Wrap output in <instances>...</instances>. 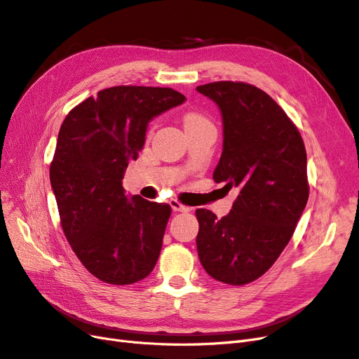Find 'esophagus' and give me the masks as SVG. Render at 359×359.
Wrapping results in <instances>:
<instances>
[{"instance_id":"1","label":"esophagus","mask_w":359,"mask_h":359,"mask_svg":"<svg viewBox=\"0 0 359 359\" xmlns=\"http://www.w3.org/2000/svg\"><path fill=\"white\" fill-rule=\"evenodd\" d=\"M170 206H172V210L175 211V212H189V211H190L189 206L182 205V203L178 202V201H172V202H170Z\"/></svg>"}]
</instances>
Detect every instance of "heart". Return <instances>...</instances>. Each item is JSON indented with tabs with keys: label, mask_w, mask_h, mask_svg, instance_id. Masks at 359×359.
<instances>
[{
	"label": "heart",
	"mask_w": 359,
	"mask_h": 359,
	"mask_svg": "<svg viewBox=\"0 0 359 359\" xmlns=\"http://www.w3.org/2000/svg\"><path fill=\"white\" fill-rule=\"evenodd\" d=\"M184 127L189 128V127H193V126H199V124H203L208 121L203 115H201L199 112H193V111H189L184 114Z\"/></svg>",
	"instance_id": "1"
}]
</instances>
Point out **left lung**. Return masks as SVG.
Segmentation results:
<instances>
[{"instance_id": "obj_1", "label": "left lung", "mask_w": 359, "mask_h": 359, "mask_svg": "<svg viewBox=\"0 0 359 359\" xmlns=\"http://www.w3.org/2000/svg\"><path fill=\"white\" fill-rule=\"evenodd\" d=\"M196 90L223 116L214 181L240 189L223 219L196 210L198 255L212 278L243 286L274 265L295 232L310 191L306 147L286 112L257 86L219 81Z\"/></svg>"}]
</instances>
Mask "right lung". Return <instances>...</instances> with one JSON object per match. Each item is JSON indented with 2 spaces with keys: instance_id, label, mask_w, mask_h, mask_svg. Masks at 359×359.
I'll use <instances>...</instances> for the list:
<instances>
[{
  "instance_id": "obj_1",
  "label": "right lung",
  "mask_w": 359,
  "mask_h": 359,
  "mask_svg": "<svg viewBox=\"0 0 359 359\" xmlns=\"http://www.w3.org/2000/svg\"><path fill=\"white\" fill-rule=\"evenodd\" d=\"M186 97L172 88L119 85L74 106L64 119L49 177L74 255L99 280L132 285L154 269L172 208L127 199L124 170L148 123Z\"/></svg>"
}]
</instances>
